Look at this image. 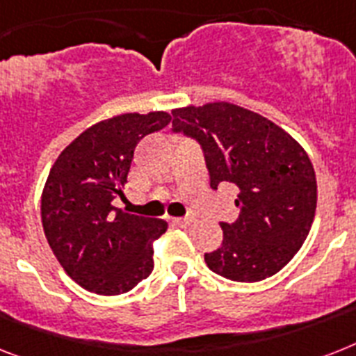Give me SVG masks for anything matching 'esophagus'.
I'll return each mask as SVG.
<instances>
[{"label":"esophagus","instance_id":"1","mask_svg":"<svg viewBox=\"0 0 356 356\" xmlns=\"http://www.w3.org/2000/svg\"><path fill=\"white\" fill-rule=\"evenodd\" d=\"M193 223V218H175L173 219V225H177V227H190Z\"/></svg>","mask_w":356,"mask_h":356}]
</instances>
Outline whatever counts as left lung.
I'll return each instance as SVG.
<instances>
[{"instance_id":"left-lung-1","label":"left lung","mask_w":356,"mask_h":356,"mask_svg":"<svg viewBox=\"0 0 356 356\" xmlns=\"http://www.w3.org/2000/svg\"><path fill=\"white\" fill-rule=\"evenodd\" d=\"M173 131L195 138L210 186L239 190L223 243L204 254L208 268L232 282H261L280 273L307 238L316 212V175L305 149L285 129L236 104L173 109Z\"/></svg>"}]
</instances>
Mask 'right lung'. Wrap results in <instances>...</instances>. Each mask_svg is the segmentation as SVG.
I'll list each match as a JSON object with an SVG mask.
<instances>
[{"mask_svg":"<svg viewBox=\"0 0 356 356\" xmlns=\"http://www.w3.org/2000/svg\"><path fill=\"white\" fill-rule=\"evenodd\" d=\"M170 120L166 111L102 120L80 133L49 172L43 232L63 270L91 293H128L152 274L153 241L168 223L126 213L113 201L124 199L137 144Z\"/></svg>","mask_w":356,"mask_h":356,"instance_id":"add662e5","label":"right lung"}]
</instances>
